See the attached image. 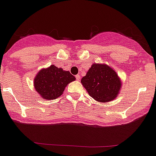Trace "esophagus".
Returning a JSON list of instances; mask_svg holds the SVG:
<instances>
[{
	"mask_svg": "<svg viewBox=\"0 0 156 156\" xmlns=\"http://www.w3.org/2000/svg\"><path fill=\"white\" fill-rule=\"evenodd\" d=\"M80 77H81V76H80V75H75V78H76L77 80H80Z\"/></svg>",
	"mask_w": 156,
	"mask_h": 156,
	"instance_id": "esophagus-1",
	"label": "esophagus"
}]
</instances>
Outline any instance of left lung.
Returning <instances> with one entry per match:
<instances>
[{"label": "left lung", "mask_w": 156, "mask_h": 156, "mask_svg": "<svg viewBox=\"0 0 156 156\" xmlns=\"http://www.w3.org/2000/svg\"><path fill=\"white\" fill-rule=\"evenodd\" d=\"M81 82L91 98L102 103L115 99L121 89L120 78L105 64L94 63Z\"/></svg>", "instance_id": "1"}]
</instances>
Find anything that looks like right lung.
<instances>
[{"mask_svg": "<svg viewBox=\"0 0 156 156\" xmlns=\"http://www.w3.org/2000/svg\"><path fill=\"white\" fill-rule=\"evenodd\" d=\"M69 71L58 69L54 65L47 69H41L34 79V87L39 94L45 100H55L62 94L65 87L75 81Z\"/></svg>", "mask_w": 156, "mask_h": 156, "instance_id": "1", "label": "right lung"}]
</instances>
